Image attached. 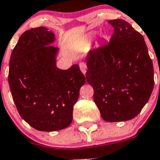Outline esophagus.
<instances>
[{
    "label": "esophagus",
    "instance_id": "34e87169",
    "mask_svg": "<svg viewBox=\"0 0 160 160\" xmlns=\"http://www.w3.org/2000/svg\"><path fill=\"white\" fill-rule=\"evenodd\" d=\"M79 66H80V70H81L82 73L83 74H86V73H87V69L86 63L80 62L79 63Z\"/></svg>",
    "mask_w": 160,
    "mask_h": 160
}]
</instances>
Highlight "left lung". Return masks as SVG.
Returning a JSON list of instances; mask_svg holds the SVG:
<instances>
[{"mask_svg":"<svg viewBox=\"0 0 160 160\" xmlns=\"http://www.w3.org/2000/svg\"><path fill=\"white\" fill-rule=\"evenodd\" d=\"M108 23L114 33L109 44L87 53L86 77L102 118L123 122L136 117L149 100L153 64L142 34L123 20Z\"/></svg>","mask_w":160,"mask_h":160,"instance_id":"obj_1","label":"left lung"}]
</instances>
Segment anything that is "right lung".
Segmentation results:
<instances>
[{
    "label": "right lung",
    "instance_id": "right-lung-1",
    "mask_svg": "<svg viewBox=\"0 0 160 160\" xmlns=\"http://www.w3.org/2000/svg\"><path fill=\"white\" fill-rule=\"evenodd\" d=\"M54 32L43 26L26 30L12 49L8 84L22 118L34 129H64L73 119V107L86 78L78 65L57 67L59 49L51 46Z\"/></svg>",
    "mask_w": 160,
    "mask_h": 160
}]
</instances>
